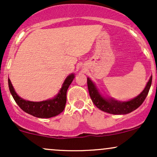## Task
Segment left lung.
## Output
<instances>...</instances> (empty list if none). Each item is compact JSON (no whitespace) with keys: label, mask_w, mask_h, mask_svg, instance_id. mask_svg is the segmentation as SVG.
<instances>
[{"label":"left lung","mask_w":157,"mask_h":157,"mask_svg":"<svg viewBox=\"0 0 157 157\" xmlns=\"http://www.w3.org/2000/svg\"><path fill=\"white\" fill-rule=\"evenodd\" d=\"M151 82H152V76L151 77L150 80L147 82L145 89L142 91L140 94H139L137 97L130 101L120 102H117V100H111V99L107 100V99L102 97L92 81L90 80L89 77L87 78L88 89H89L90 97H91L94 104L101 111L112 113V114H126V113H131V111H134L140 107L144 102V100H145L147 94L149 92Z\"/></svg>","instance_id":"8db88e82"}]
</instances>
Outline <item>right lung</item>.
<instances>
[{"mask_svg":"<svg viewBox=\"0 0 157 157\" xmlns=\"http://www.w3.org/2000/svg\"><path fill=\"white\" fill-rule=\"evenodd\" d=\"M74 78L75 75L73 74L68 75L58 94L52 100L42 102H31L23 100L15 93L10 79L8 80V83L10 93L14 100L23 111L36 117L50 118L57 116L64 110L66 102V92Z\"/></svg>","mask_w":157,"mask_h":157,"instance_id":"obj_1","label":"right lung"}]
</instances>
